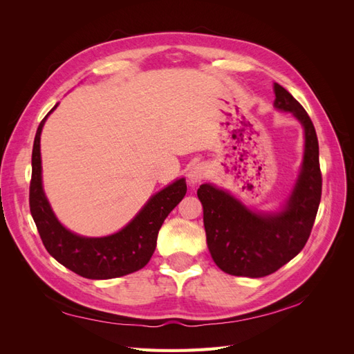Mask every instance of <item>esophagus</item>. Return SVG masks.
<instances>
[{"label":"esophagus","mask_w":354,"mask_h":354,"mask_svg":"<svg viewBox=\"0 0 354 354\" xmlns=\"http://www.w3.org/2000/svg\"><path fill=\"white\" fill-rule=\"evenodd\" d=\"M208 174V168L205 164H196L192 167L189 169V174H187V178H189V183L190 185H196V183H201V181L205 178V176Z\"/></svg>","instance_id":"1"}]
</instances>
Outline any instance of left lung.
<instances>
[{
    "label": "left lung",
    "instance_id": "left-lung-1",
    "mask_svg": "<svg viewBox=\"0 0 354 354\" xmlns=\"http://www.w3.org/2000/svg\"><path fill=\"white\" fill-rule=\"evenodd\" d=\"M277 111L291 112L304 128V155L295 185L279 211H252L227 190L201 185L203 226L214 263L233 276L274 273L304 248L322 195L319 143L312 120L282 85H273Z\"/></svg>",
    "mask_w": 354,
    "mask_h": 354
}]
</instances>
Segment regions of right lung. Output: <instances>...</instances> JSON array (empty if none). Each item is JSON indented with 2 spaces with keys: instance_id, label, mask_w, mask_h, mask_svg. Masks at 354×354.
Masks as SVG:
<instances>
[{
  "instance_id": "obj_1",
  "label": "right lung",
  "mask_w": 354,
  "mask_h": 354,
  "mask_svg": "<svg viewBox=\"0 0 354 354\" xmlns=\"http://www.w3.org/2000/svg\"><path fill=\"white\" fill-rule=\"evenodd\" d=\"M56 108L57 104L41 121L32 149L29 207L42 243L60 264L87 279H113L143 269L156 248L164 220L186 195V180L178 178L158 192L125 227L109 236L87 238L68 230L53 212L42 189L41 131Z\"/></svg>"
}]
</instances>
